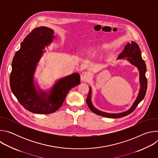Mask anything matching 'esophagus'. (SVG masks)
I'll return each mask as SVG.
<instances>
[{
    "instance_id": "34e87169",
    "label": "esophagus",
    "mask_w": 158,
    "mask_h": 158,
    "mask_svg": "<svg viewBox=\"0 0 158 158\" xmlns=\"http://www.w3.org/2000/svg\"><path fill=\"white\" fill-rule=\"evenodd\" d=\"M89 79V74L86 73V72H84L81 74V80L82 82H86Z\"/></svg>"
}]
</instances>
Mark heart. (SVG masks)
<instances>
[{
    "mask_svg": "<svg viewBox=\"0 0 158 158\" xmlns=\"http://www.w3.org/2000/svg\"><path fill=\"white\" fill-rule=\"evenodd\" d=\"M93 49H94V48H93V47L89 46V47H87V48L85 49V51H92Z\"/></svg>",
    "mask_w": 158,
    "mask_h": 158,
    "instance_id": "1",
    "label": "heart"
}]
</instances>
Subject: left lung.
Returning <instances> with one entry per match:
<instances>
[{
  "mask_svg": "<svg viewBox=\"0 0 158 158\" xmlns=\"http://www.w3.org/2000/svg\"><path fill=\"white\" fill-rule=\"evenodd\" d=\"M118 59H126L131 64L137 67L139 72L140 89L136 100L134 101L131 107L127 110L120 112V113H107V112H105L96 109L93 106L91 101L92 89L91 87H89V92L86 100L88 107L94 114L105 118H119L131 114L136 108L139 103L144 99L146 93L148 85L147 79L145 75L146 72V65L144 60L142 59L141 52L138 44L133 41H131V43H127L125 46L123 51L119 55Z\"/></svg>",
  "mask_w": 158,
  "mask_h": 158,
  "instance_id": "8db88e82",
  "label": "left lung"
}]
</instances>
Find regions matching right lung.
Listing matches in <instances>:
<instances>
[{
  "label": "right lung",
  "mask_w": 158,
  "mask_h": 158,
  "mask_svg": "<svg viewBox=\"0 0 158 158\" xmlns=\"http://www.w3.org/2000/svg\"><path fill=\"white\" fill-rule=\"evenodd\" d=\"M54 34L47 27L34 29L21 43L12 62V92L22 106L35 114H48L57 110L68 92L81 83L78 73L61 77L49 91H43L34 82L37 64L45 52V47L55 39Z\"/></svg>",
  "instance_id": "obj_1"
}]
</instances>
